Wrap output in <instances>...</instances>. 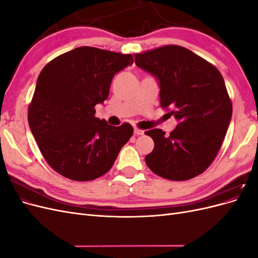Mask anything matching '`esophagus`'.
Instances as JSON below:
<instances>
[{"label":"esophagus","instance_id":"esophagus-1","mask_svg":"<svg viewBox=\"0 0 258 258\" xmlns=\"http://www.w3.org/2000/svg\"><path fill=\"white\" fill-rule=\"evenodd\" d=\"M135 134L137 136H143L144 135V131L141 130V129H139V128H135Z\"/></svg>","mask_w":258,"mask_h":258}]
</instances>
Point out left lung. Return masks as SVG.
I'll return each mask as SVG.
<instances>
[{
	"mask_svg": "<svg viewBox=\"0 0 258 258\" xmlns=\"http://www.w3.org/2000/svg\"><path fill=\"white\" fill-rule=\"evenodd\" d=\"M139 68L160 86V105L178 120L167 136L161 129L145 131L154 150L145 162L155 174L187 181L210 167L229 127L232 103L221 72L189 49L166 45L135 54Z\"/></svg>",
	"mask_w": 258,
	"mask_h": 258,
	"instance_id": "1",
	"label": "left lung"
}]
</instances>
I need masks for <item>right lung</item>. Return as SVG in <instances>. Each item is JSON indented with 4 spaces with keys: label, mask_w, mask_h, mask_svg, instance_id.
Wrapping results in <instances>:
<instances>
[{
    "label": "right lung",
    "mask_w": 258,
    "mask_h": 258,
    "mask_svg": "<svg viewBox=\"0 0 258 258\" xmlns=\"http://www.w3.org/2000/svg\"><path fill=\"white\" fill-rule=\"evenodd\" d=\"M132 63V54L83 46L52 59L38 75L29 126L43 157L62 176L77 182L102 176L132 137L130 123L114 127L95 116L114 75Z\"/></svg>",
    "instance_id": "right-lung-1"
}]
</instances>
